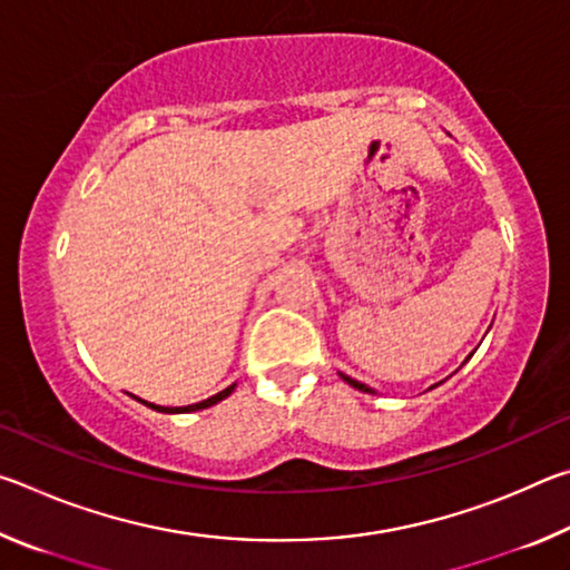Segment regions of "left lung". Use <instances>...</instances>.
<instances>
[{
  "label": "left lung",
  "mask_w": 570,
  "mask_h": 570,
  "mask_svg": "<svg viewBox=\"0 0 570 570\" xmlns=\"http://www.w3.org/2000/svg\"><path fill=\"white\" fill-rule=\"evenodd\" d=\"M340 377L346 382V384H352L354 390H360V392H370V394H374V390L372 387H366V384H362V382H356V380H352V377H346V374H342L340 372Z\"/></svg>",
  "instance_id": "8db88e82"
}]
</instances>
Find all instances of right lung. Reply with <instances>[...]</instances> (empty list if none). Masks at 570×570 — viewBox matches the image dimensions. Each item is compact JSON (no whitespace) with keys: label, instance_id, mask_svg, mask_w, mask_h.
<instances>
[{"label":"right lung","instance_id":"right-lung-1","mask_svg":"<svg viewBox=\"0 0 570 570\" xmlns=\"http://www.w3.org/2000/svg\"><path fill=\"white\" fill-rule=\"evenodd\" d=\"M236 390V384H230V387H226L224 392H218V394H214V397H208V400H204V402H196V404H188V407H160V404H148V407H153V410H158V412H196V410H206V407H210V404H218L220 400H226L230 392Z\"/></svg>","mask_w":570,"mask_h":570}]
</instances>
